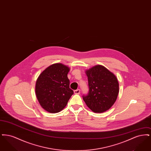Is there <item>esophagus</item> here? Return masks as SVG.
<instances>
[{
	"instance_id": "1",
	"label": "esophagus",
	"mask_w": 151,
	"mask_h": 151,
	"mask_svg": "<svg viewBox=\"0 0 151 151\" xmlns=\"http://www.w3.org/2000/svg\"><path fill=\"white\" fill-rule=\"evenodd\" d=\"M73 92H74V94H79L80 93V89L75 90V91H74Z\"/></svg>"
}]
</instances>
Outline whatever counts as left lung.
I'll return each instance as SVG.
<instances>
[{
    "mask_svg": "<svg viewBox=\"0 0 151 151\" xmlns=\"http://www.w3.org/2000/svg\"><path fill=\"white\" fill-rule=\"evenodd\" d=\"M89 91L83 100L94 113H104L114 105L119 93L116 76L102 65H96L86 70Z\"/></svg>",
    "mask_w": 151,
    "mask_h": 151,
    "instance_id": "8db88e82",
    "label": "left lung"
}]
</instances>
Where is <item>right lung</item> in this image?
<instances>
[{
    "label": "right lung",
    "mask_w": 151,
    "mask_h": 151,
    "mask_svg": "<svg viewBox=\"0 0 151 151\" xmlns=\"http://www.w3.org/2000/svg\"><path fill=\"white\" fill-rule=\"evenodd\" d=\"M70 70L67 65L54 63L47 67L37 79L36 97L45 111L57 113L67 105L73 94L67 77Z\"/></svg>",
    "instance_id": "add662e5"
}]
</instances>
